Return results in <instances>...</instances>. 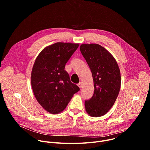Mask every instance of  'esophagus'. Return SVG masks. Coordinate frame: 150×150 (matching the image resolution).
Returning <instances> with one entry per match:
<instances>
[{"instance_id":"1","label":"esophagus","mask_w":150,"mask_h":150,"mask_svg":"<svg viewBox=\"0 0 150 150\" xmlns=\"http://www.w3.org/2000/svg\"><path fill=\"white\" fill-rule=\"evenodd\" d=\"M77 85H78V87H79V88H82V83L81 82H79V83H78L77 84Z\"/></svg>"}]
</instances>
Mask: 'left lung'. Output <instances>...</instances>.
Segmentation results:
<instances>
[{"instance_id":"obj_1","label":"left lung","mask_w":150,"mask_h":150,"mask_svg":"<svg viewBox=\"0 0 150 150\" xmlns=\"http://www.w3.org/2000/svg\"><path fill=\"white\" fill-rule=\"evenodd\" d=\"M80 50L94 81V94L85 101V110L92 117H100L109 111L118 96L121 85L120 69L112 54L98 44H82Z\"/></svg>"}]
</instances>
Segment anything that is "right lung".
Instances as JSON below:
<instances>
[{
	"mask_svg": "<svg viewBox=\"0 0 150 150\" xmlns=\"http://www.w3.org/2000/svg\"><path fill=\"white\" fill-rule=\"evenodd\" d=\"M78 46V43L56 42L42 49L35 60L31 75L32 89L38 103L51 114L65 110L79 90L65 70Z\"/></svg>",
	"mask_w": 150,
	"mask_h": 150,
	"instance_id": "obj_1",
	"label": "right lung"
}]
</instances>
